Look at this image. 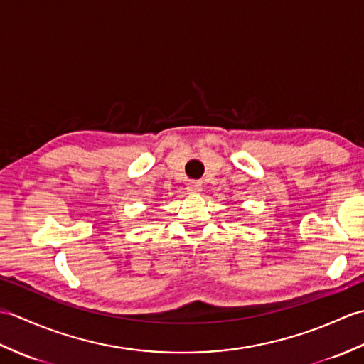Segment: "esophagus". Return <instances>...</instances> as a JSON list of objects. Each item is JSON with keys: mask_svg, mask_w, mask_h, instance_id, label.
I'll use <instances>...</instances> for the list:
<instances>
[{"mask_svg": "<svg viewBox=\"0 0 364 364\" xmlns=\"http://www.w3.org/2000/svg\"><path fill=\"white\" fill-rule=\"evenodd\" d=\"M186 191L189 192V194H200V192H202V183H200V181H189L188 186H186Z\"/></svg>", "mask_w": 364, "mask_h": 364, "instance_id": "esophagus-1", "label": "esophagus"}]
</instances>
